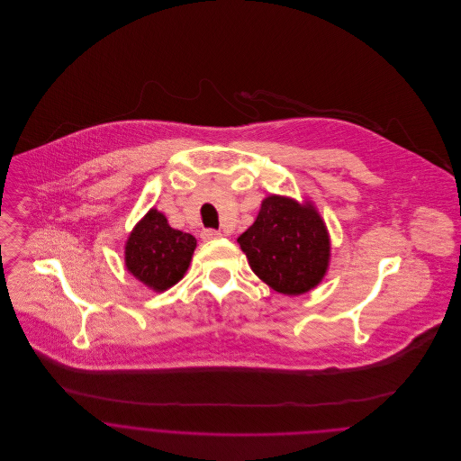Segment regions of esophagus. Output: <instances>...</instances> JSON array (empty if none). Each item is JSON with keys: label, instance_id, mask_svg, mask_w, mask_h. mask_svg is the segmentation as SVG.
I'll list each match as a JSON object with an SVG mask.
<instances>
[{"label": "esophagus", "instance_id": "1", "mask_svg": "<svg viewBox=\"0 0 461 461\" xmlns=\"http://www.w3.org/2000/svg\"><path fill=\"white\" fill-rule=\"evenodd\" d=\"M218 238H221V232H220V230L205 229V230L202 232V240H203V241H212V240H218Z\"/></svg>", "mask_w": 461, "mask_h": 461}]
</instances>
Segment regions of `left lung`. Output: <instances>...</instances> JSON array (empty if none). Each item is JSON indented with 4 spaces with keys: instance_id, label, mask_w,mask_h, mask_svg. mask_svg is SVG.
<instances>
[{
    "instance_id": "1",
    "label": "left lung",
    "mask_w": 461,
    "mask_h": 461,
    "mask_svg": "<svg viewBox=\"0 0 461 461\" xmlns=\"http://www.w3.org/2000/svg\"><path fill=\"white\" fill-rule=\"evenodd\" d=\"M238 243L258 278L285 296L316 289L330 265V236L311 200L268 194Z\"/></svg>"
}]
</instances>
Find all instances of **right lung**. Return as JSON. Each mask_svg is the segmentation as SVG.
Listing matches in <instances>:
<instances>
[{
    "instance_id": "add662e5",
    "label": "right lung",
    "mask_w": 461,
    "mask_h": 461,
    "mask_svg": "<svg viewBox=\"0 0 461 461\" xmlns=\"http://www.w3.org/2000/svg\"><path fill=\"white\" fill-rule=\"evenodd\" d=\"M194 249L193 234L172 229L165 214L152 207L125 241V267L140 284L163 293L185 276Z\"/></svg>"
}]
</instances>
